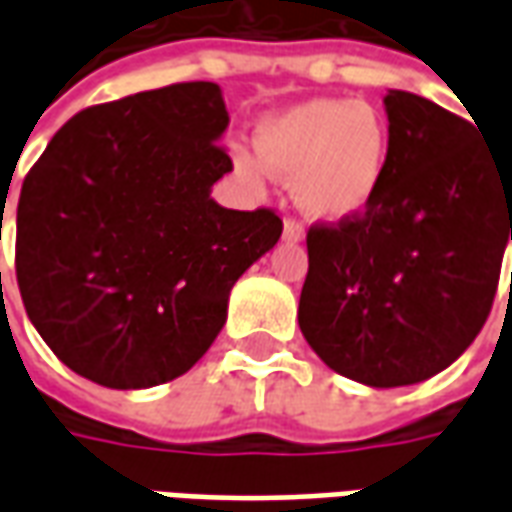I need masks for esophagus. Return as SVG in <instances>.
<instances>
[{"mask_svg":"<svg viewBox=\"0 0 512 512\" xmlns=\"http://www.w3.org/2000/svg\"><path fill=\"white\" fill-rule=\"evenodd\" d=\"M282 241H288V244H301V241H304V227H301L299 222L288 219L285 227H282Z\"/></svg>","mask_w":512,"mask_h":512,"instance_id":"obj_1","label":"esophagus"}]
</instances>
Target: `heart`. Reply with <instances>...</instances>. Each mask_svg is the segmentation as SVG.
Returning a JSON list of instances; mask_svg holds the SVG:
<instances>
[{
	"instance_id": "obj_1",
	"label": "heart",
	"mask_w": 512,
	"mask_h": 512,
	"mask_svg": "<svg viewBox=\"0 0 512 512\" xmlns=\"http://www.w3.org/2000/svg\"><path fill=\"white\" fill-rule=\"evenodd\" d=\"M257 156L235 150L238 178L257 186L266 172L290 178V197L307 219L348 222L381 191L389 131L376 109L315 98L268 115L255 134Z\"/></svg>"
}]
</instances>
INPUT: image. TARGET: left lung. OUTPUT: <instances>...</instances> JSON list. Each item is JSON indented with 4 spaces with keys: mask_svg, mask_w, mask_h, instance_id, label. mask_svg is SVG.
Listing matches in <instances>:
<instances>
[{
    "mask_svg": "<svg viewBox=\"0 0 512 512\" xmlns=\"http://www.w3.org/2000/svg\"><path fill=\"white\" fill-rule=\"evenodd\" d=\"M384 109L381 191L359 219L312 227L299 299L312 351L376 389L419 384L472 345L512 241V156L422 95L389 90Z\"/></svg>",
    "mask_w": 512,
    "mask_h": 512,
    "instance_id": "1",
    "label": "left lung"
}]
</instances>
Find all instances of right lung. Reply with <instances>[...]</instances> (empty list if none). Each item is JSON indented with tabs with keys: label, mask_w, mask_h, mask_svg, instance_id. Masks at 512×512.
Here are the masks:
<instances>
[{
	"label": "right lung",
	"mask_w": 512,
	"mask_h": 512,
	"mask_svg": "<svg viewBox=\"0 0 512 512\" xmlns=\"http://www.w3.org/2000/svg\"><path fill=\"white\" fill-rule=\"evenodd\" d=\"M222 87L186 82L90 106L21 186L16 277L38 334L109 389L167 384L227 321L230 290L282 235L211 197L233 169Z\"/></svg>",
	"instance_id": "right-lung-1"
}]
</instances>
